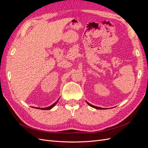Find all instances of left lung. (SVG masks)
Here are the masks:
<instances>
[{
	"mask_svg": "<svg viewBox=\"0 0 148 148\" xmlns=\"http://www.w3.org/2000/svg\"><path fill=\"white\" fill-rule=\"evenodd\" d=\"M87 102V104H88V105H89L91 107H93V108H95V109H104V108H101V107H96V106H92V105H91V104H89V103L88 102Z\"/></svg>",
	"mask_w": 148,
	"mask_h": 148,
	"instance_id": "obj_1",
	"label": "left lung"
}]
</instances>
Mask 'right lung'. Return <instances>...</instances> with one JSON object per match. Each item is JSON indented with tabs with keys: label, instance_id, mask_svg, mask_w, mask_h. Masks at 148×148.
<instances>
[{
	"label": "right lung",
	"instance_id": "1",
	"mask_svg": "<svg viewBox=\"0 0 148 148\" xmlns=\"http://www.w3.org/2000/svg\"><path fill=\"white\" fill-rule=\"evenodd\" d=\"M59 99L57 100V101H56L55 103H53V104L52 105H51V106L49 107H45V108H39V107H36V109H42V110H49V109H51L52 108H53V107H54L56 106V104L57 103V102L59 101Z\"/></svg>",
	"mask_w": 148,
	"mask_h": 148
}]
</instances>
